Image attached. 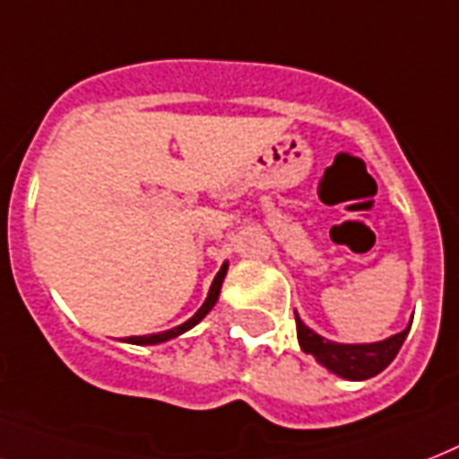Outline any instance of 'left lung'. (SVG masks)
<instances>
[{"mask_svg":"<svg viewBox=\"0 0 459 459\" xmlns=\"http://www.w3.org/2000/svg\"><path fill=\"white\" fill-rule=\"evenodd\" d=\"M294 320H297V339H299L301 351L311 353L320 365H325L327 370L344 379H368L379 375L396 359L398 349L403 346L405 334L411 330L405 327L403 333L377 344H337L308 330L297 314H294Z\"/></svg>","mask_w":459,"mask_h":459,"instance_id":"8db88e82","label":"left lung"}]
</instances>
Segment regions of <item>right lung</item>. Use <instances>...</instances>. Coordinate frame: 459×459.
<instances>
[{
	"label": "right lung",
	"instance_id": "add662e5",
	"mask_svg": "<svg viewBox=\"0 0 459 459\" xmlns=\"http://www.w3.org/2000/svg\"><path fill=\"white\" fill-rule=\"evenodd\" d=\"M226 264L221 266V271L217 273V278H214V282H212L210 288V294H207V299H204V304L200 308H197V314L193 316V318H188L184 323V325H177L171 327V330H167V333H158V334H143V337H126L125 342H129V344H160V342H167V339H174L178 337L181 333H186V330H191L193 325H197L200 320L204 318V316L210 314L212 307L217 304L219 299V290H221V282H223V275H226Z\"/></svg>",
	"mask_w": 459,
	"mask_h": 459
}]
</instances>
